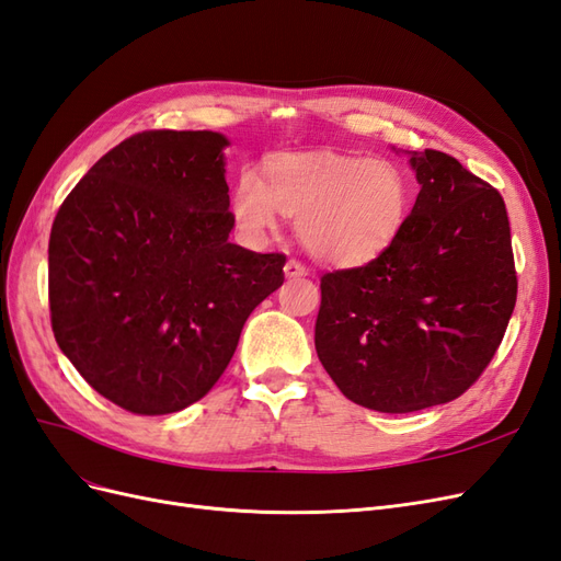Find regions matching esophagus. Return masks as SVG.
Segmentation results:
<instances>
[{
  "label": "esophagus",
  "instance_id": "obj_1",
  "mask_svg": "<svg viewBox=\"0 0 561 561\" xmlns=\"http://www.w3.org/2000/svg\"><path fill=\"white\" fill-rule=\"evenodd\" d=\"M283 271H285V278H287V280L301 278V276H307V274H309V268L304 266L301 262H297V260H287V262H285V266H283Z\"/></svg>",
  "mask_w": 561,
  "mask_h": 561
}]
</instances>
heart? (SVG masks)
<instances>
[{
	"label": "heart",
	"instance_id": "obj_1",
	"mask_svg": "<svg viewBox=\"0 0 561 561\" xmlns=\"http://www.w3.org/2000/svg\"><path fill=\"white\" fill-rule=\"evenodd\" d=\"M410 206V182L396 163L339 154H280L266 163V182L245 168L231 194L233 225L248 243H262L285 213L297 217L304 248L334 266L377 260Z\"/></svg>",
	"mask_w": 561,
	"mask_h": 561
}]
</instances>
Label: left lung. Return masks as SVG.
<instances>
[{"mask_svg":"<svg viewBox=\"0 0 561 561\" xmlns=\"http://www.w3.org/2000/svg\"><path fill=\"white\" fill-rule=\"evenodd\" d=\"M404 154L419 196L400 236L369 264L322 276L316 318V353L332 381L386 414L468 390L517 299L501 194L443 151Z\"/></svg>","mask_w":561,"mask_h":561,"instance_id":"obj_1","label":"left lung"}]
</instances>
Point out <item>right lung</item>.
Segmentation results:
<instances>
[{"instance_id": "add662e5", "label": "right lung", "mask_w": 561, "mask_h": 561, "mask_svg": "<svg viewBox=\"0 0 561 561\" xmlns=\"http://www.w3.org/2000/svg\"><path fill=\"white\" fill-rule=\"evenodd\" d=\"M215 130H147L116 145L60 206L48 241L56 342L100 396L173 414L222 377L285 257L229 241Z\"/></svg>"}]
</instances>
